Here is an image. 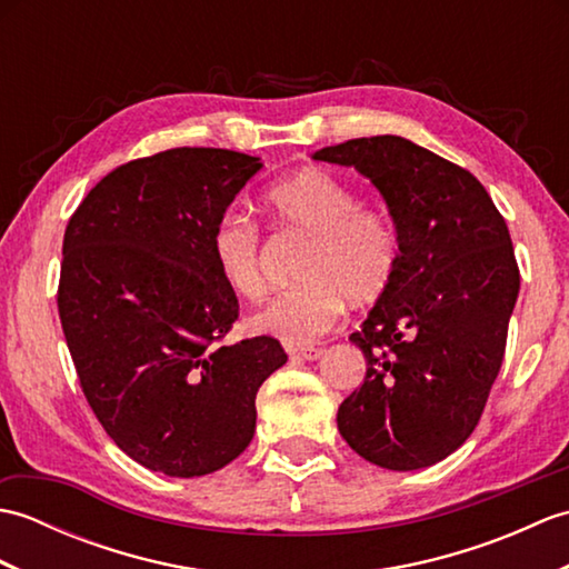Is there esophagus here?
<instances>
[{
  "label": "esophagus",
  "instance_id": "1",
  "mask_svg": "<svg viewBox=\"0 0 569 569\" xmlns=\"http://www.w3.org/2000/svg\"><path fill=\"white\" fill-rule=\"evenodd\" d=\"M288 355L298 357V359H306V361H316V359H320L322 349H318V347H291V349H288Z\"/></svg>",
  "mask_w": 569,
  "mask_h": 569
}]
</instances>
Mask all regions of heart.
<instances>
[{"instance_id":"heart-1","label":"heart","mask_w":569,"mask_h":569,"mask_svg":"<svg viewBox=\"0 0 569 569\" xmlns=\"http://www.w3.org/2000/svg\"><path fill=\"white\" fill-rule=\"evenodd\" d=\"M261 208L278 234L306 237L298 278L251 318L257 332L308 345L340 320L347 300L371 306L389 291L398 266V234L389 212L359 204L355 188L322 168H303L263 192ZM217 273L229 293L259 300L266 291L259 227L227 212L210 237Z\"/></svg>"}]
</instances>
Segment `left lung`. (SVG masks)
<instances>
[{
  "mask_svg": "<svg viewBox=\"0 0 569 569\" xmlns=\"http://www.w3.org/2000/svg\"><path fill=\"white\" fill-rule=\"evenodd\" d=\"M312 159L369 178L398 234L389 291L349 335L367 377L337 428L371 465L430 467L477 428L499 377L521 288L509 227L475 176L403 137L349 139Z\"/></svg>",
  "mask_w": 569,
  "mask_h": 569,
  "instance_id": "8db88e82",
  "label": "left lung"
}]
</instances>
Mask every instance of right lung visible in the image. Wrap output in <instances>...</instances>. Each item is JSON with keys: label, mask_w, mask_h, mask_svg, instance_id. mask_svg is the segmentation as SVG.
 Instances as JSON below:
<instances>
[{"label": "right lung", "mask_w": 569, "mask_h": 569, "mask_svg": "<svg viewBox=\"0 0 569 569\" xmlns=\"http://www.w3.org/2000/svg\"><path fill=\"white\" fill-rule=\"evenodd\" d=\"M261 168L227 149H168L107 173L63 237L58 316L82 393L141 467L202 477L247 450L257 391L286 352L224 345L239 316L210 253L217 220Z\"/></svg>", "instance_id": "right-lung-1"}]
</instances>
